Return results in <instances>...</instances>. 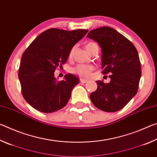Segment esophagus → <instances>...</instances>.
I'll return each mask as SVG.
<instances>
[{
	"label": "esophagus",
	"instance_id": "esophagus-1",
	"mask_svg": "<svg viewBox=\"0 0 157 157\" xmlns=\"http://www.w3.org/2000/svg\"><path fill=\"white\" fill-rule=\"evenodd\" d=\"M88 81H89L88 79H83V78L80 79V82H81V83H83V84L86 83V82Z\"/></svg>",
	"mask_w": 157,
	"mask_h": 157
}]
</instances>
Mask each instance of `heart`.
<instances>
[{
  "instance_id": "b5f03b06",
  "label": "heart",
  "mask_w": 157,
  "mask_h": 157,
  "mask_svg": "<svg viewBox=\"0 0 157 157\" xmlns=\"http://www.w3.org/2000/svg\"><path fill=\"white\" fill-rule=\"evenodd\" d=\"M95 43H93V42H89L86 44V49L87 50V51L89 52L91 48L95 45ZM73 54V50H71L70 52V56H71ZM94 69V67L91 65H86V64H78V66H76L75 68H74L73 71L76 74H78L79 76L82 77H85V78H88V77L90 76L91 73L92 72V71Z\"/></svg>"
}]
</instances>
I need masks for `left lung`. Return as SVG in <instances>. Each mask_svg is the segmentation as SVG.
I'll return each instance as SVG.
<instances>
[{
    "instance_id": "1",
    "label": "left lung",
    "mask_w": 157,
    "mask_h": 157,
    "mask_svg": "<svg viewBox=\"0 0 157 157\" xmlns=\"http://www.w3.org/2000/svg\"><path fill=\"white\" fill-rule=\"evenodd\" d=\"M87 37L94 39L102 49L103 75L110 74L111 81H97L96 91L90 95L95 107L106 112L123 109L136 94L141 76L137 50L123 34L110 27L92 30Z\"/></svg>"
}]
</instances>
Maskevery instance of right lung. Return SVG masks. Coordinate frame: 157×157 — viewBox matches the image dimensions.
<instances>
[{
    "mask_svg": "<svg viewBox=\"0 0 157 157\" xmlns=\"http://www.w3.org/2000/svg\"><path fill=\"white\" fill-rule=\"evenodd\" d=\"M88 32L50 28L39 34L25 50L18 78L23 96L31 107L41 112L52 113L67 104L79 78L68 73L64 80L59 82L55 71L62 67L74 45Z\"/></svg>",
    "mask_w": 157,
    "mask_h": 157,
    "instance_id": "1",
    "label": "right lung"
}]
</instances>
